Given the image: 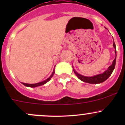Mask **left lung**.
<instances>
[{"instance_id": "8db88e82", "label": "left lung", "mask_w": 125, "mask_h": 125, "mask_svg": "<svg viewBox=\"0 0 125 125\" xmlns=\"http://www.w3.org/2000/svg\"><path fill=\"white\" fill-rule=\"evenodd\" d=\"M113 46H114V49H115V57L114 59V60H113V63L111 66H109L108 67V70H106L105 71L103 72V73L100 74H97V75H94V76L92 77H88V76H85V75H81V74H79L75 70V69L73 68V71H74V73H75V75L77 76V77L80 79L82 81L84 82L88 83L91 84H97V83H100L103 82L105 81L106 79H108L109 78V77L111 75L112 73L114 71V68H115V62H116V48H115V44L114 42V43H113Z\"/></svg>"}]
</instances>
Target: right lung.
Masks as SVG:
<instances>
[{
    "mask_svg": "<svg viewBox=\"0 0 125 125\" xmlns=\"http://www.w3.org/2000/svg\"><path fill=\"white\" fill-rule=\"evenodd\" d=\"M54 68H55V67H54ZM54 73H55V71H54V70H53V71H52V74H51V75H50V76L48 78V79H46V80H43V81H42V82H40L37 83L29 84V83H22L23 84V85H25V86L30 87V88H35V87H37V86H42V85H45V83H47L48 82H49L50 80H51V79L52 77V76H53L54 74Z\"/></svg>",
    "mask_w": 125,
    "mask_h": 125,
    "instance_id": "obj_1",
    "label": "right lung"
}]
</instances>
